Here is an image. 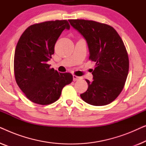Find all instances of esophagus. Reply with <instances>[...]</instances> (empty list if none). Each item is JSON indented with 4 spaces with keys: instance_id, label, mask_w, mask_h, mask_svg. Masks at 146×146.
<instances>
[{
    "instance_id": "34e87169",
    "label": "esophagus",
    "mask_w": 146,
    "mask_h": 146,
    "mask_svg": "<svg viewBox=\"0 0 146 146\" xmlns=\"http://www.w3.org/2000/svg\"><path fill=\"white\" fill-rule=\"evenodd\" d=\"M80 79H81L80 77L77 76H76V75H73V80H74V81L79 80Z\"/></svg>"
}]
</instances>
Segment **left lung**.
Segmentation results:
<instances>
[{
    "instance_id": "1",
    "label": "left lung",
    "mask_w": 146,
    "mask_h": 146,
    "mask_svg": "<svg viewBox=\"0 0 146 146\" xmlns=\"http://www.w3.org/2000/svg\"><path fill=\"white\" fill-rule=\"evenodd\" d=\"M87 42L89 59L96 62L93 81L87 82L86 92L81 98L93 106L110 104L124 87L129 71V58L121 37L106 24L83 19L68 20Z\"/></svg>"
}]
</instances>
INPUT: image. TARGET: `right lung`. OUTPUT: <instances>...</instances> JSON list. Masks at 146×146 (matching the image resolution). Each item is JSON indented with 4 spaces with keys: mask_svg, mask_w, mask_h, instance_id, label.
I'll list each match as a JSON object with an SVG mask.
<instances>
[{
    "mask_svg": "<svg viewBox=\"0 0 146 146\" xmlns=\"http://www.w3.org/2000/svg\"><path fill=\"white\" fill-rule=\"evenodd\" d=\"M70 27L66 20L35 24L28 27L19 40L14 58L15 80L34 103H54L59 99L63 88L73 80L70 73L58 72L47 64L54 53L58 38Z\"/></svg>",
    "mask_w": 146,
    "mask_h": 146,
    "instance_id": "right-lung-1",
    "label": "right lung"
}]
</instances>
